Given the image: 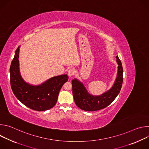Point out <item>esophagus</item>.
<instances>
[{
  "label": "esophagus",
  "mask_w": 149,
  "mask_h": 149,
  "mask_svg": "<svg viewBox=\"0 0 149 149\" xmlns=\"http://www.w3.org/2000/svg\"><path fill=\"white\" fill-rule=\"evenodd\" d=\"M75 74V70L74 68H70L68 71V74L69 77H72Z\"/></svg>",
  "instance_id": "1"
}]
</instances>
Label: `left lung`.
I'll use <instances>...</instances> for the list:
<instances>
[{"label": "left lung", "instance_id": "8db88e82", "mask_svg": "<svg viewBox=\"0 0 149 149\" xmlns=\"http://www.w3.org/2000/svg\"><path fill=\"white\" fill-rule=\"evenodd\" d=\"M116 59L118 71L114 85L111 89L100 95L90 94L81 82L76 78L72 79L73 97L76 105L79 109L87 111L100 110L107 107L115 100L121 90L123 81L121 62L118 56H116Z\"/></svg>", "mask_w": 149, "mask_h": 149}]
</instances>
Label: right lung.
<instances>
[{
	"mask_svg": "<svg viewBox=\"0 0 149 149\" xmlns=\"http://www.w3.org/2000/svg\"><path fill=\"white\" fill-rule=\"evenodd\" d=\"M19 48L16 49L10 67V85L16 98L33 110L42 111L52 109L56 104L59 92L68 81L67 74L54 77L38 86L26 82L19 71Z\"/></svg>",
	"mask_w": 149,
	"mask_h": 149,
	"instance_id": "right-lung-1",
	"label": "right lung"
}]
</instances>
